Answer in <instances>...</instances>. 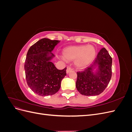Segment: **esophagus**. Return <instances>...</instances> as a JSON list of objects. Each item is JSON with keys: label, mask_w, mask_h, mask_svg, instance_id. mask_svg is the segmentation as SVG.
<instances>
[{"label": "esophagus", "mask_w": 132, "mask_h": 132, "mask_svg": "<svg viewBox=\"0 0 132 132\" xmlns=\"http://www.w3.org/2000/svg\"><path fill=\"white\" fill-rule=\"evenodd\" d=\"M71 70H73V69L71 68H70V67H67V70H66L67 73V74L69 73V72H70V71H71Z\"/></svg>", "instance_id": "1"}]
</instances>
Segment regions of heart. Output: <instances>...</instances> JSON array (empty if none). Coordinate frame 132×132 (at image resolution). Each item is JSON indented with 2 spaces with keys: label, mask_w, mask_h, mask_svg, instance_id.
<instances>
[{
  "label": "heart",
  "mask_w": 132,
  "mask_h": 132,
  "mask_svg": "<svg viewBox=\"0 0 132 132\" xmlns=\"http://www.w3.org/2000/svg\"><path fill=\"white\" fill-rule=\"evenodd\" d=\"M63 57L67 61L75 60V64L79 68H84L93 62L96 56V49L92 45L73 46L63 50Z\"/></svg>",
  "instance_id": "heart-1"
}]
</instances>
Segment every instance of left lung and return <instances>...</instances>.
Returning <instances> with one entry per match:
<instances>
[{
    "mask_svg": "<svg viewBox=\"0 0 132 132\" xmlns=\"http://www.w3.org/2000/svg\"><path fill=\"white\" fill-rule=\"evenodd\" d=\"M112 59L108 51L103 48L90 66L77 72L76 87L81 95L96 96L101 94L109 85L112 77ZM99 65L97 74L92 72L93 68Z\"/></svg>",
    "mask_w": 132,
    "mask_h": 132,
    "instance_id": "8db88e82",
    "label": "left lung"
}]
</instances>
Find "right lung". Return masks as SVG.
I'll return each mask as SVG.
<instances>
[{"label":"right lung","mask_w":132,"mask_h":132,"mask_svg":"<svg viewBox=\"0 0 132 132\" xmlns=\"http://www.w3.org/2000/svg\"><path fill=\"white\" fill-rule=\"evenodd\" d=\"M60 42L44 38L29 48L24 68L28 86L34 93L45 96L55 94L61 87L62 80L67 75L65 68L59 70L50 61L54 54L47 56Z\"/></svg>","instance_id":"add662e5"}]
</instances>
